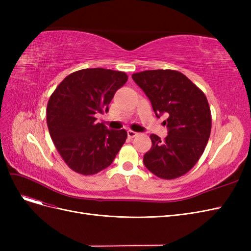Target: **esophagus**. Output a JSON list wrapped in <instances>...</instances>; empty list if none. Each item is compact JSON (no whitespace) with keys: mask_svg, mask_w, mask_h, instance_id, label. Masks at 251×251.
Masks as SVG:
<instances>
[{"mask_svg":"<svg viewBox=\"0 0 251 251\" xmlns=\"http://www.w3.org/2000/svg\"><path fill=\"white\" fill-rule=\"evenodd\" d=\"M138 135V133H136V132H134V131H132V130H128L127 131V136H128V138H134V137H136V136Z\"/></svg>","mask_w":251,"mask_h":251,"instance_id":"obj_1","label":"esophagus"}]
</instances>
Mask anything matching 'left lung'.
Returning a JSON list of instances; mask_svg holds the SVG:
<instances>
[{"mask_svg": "<svg viewBox=\"0 0 251 251\" xmlns=\"http://www.w3.org/2000/svg\"><path fill=\"white\" fill-rule=\"evenodd\" d=\"M143 90L169 135L161 140L151 134V148L143 156L146 168L155 176L172 180L191 171L202 156L211 130V113L203 91L176 70H147L132 75Z\"/></svg>", "mask_w": 251, "mask_h": 251, "instance_id": "1", "label": "left lung"}]
</instances>
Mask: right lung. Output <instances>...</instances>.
I'll use <instances>...</instances> for the list:
<instances>
[{
	"instance_id": "obj_1",
	"label": "right lung",
	"mask_w": 251,
	"mask_h": 251,
	"mask_svg": "<svg viewBox=\"0 0 251 251\" xmlns=\"http://www.w3.org/2000/svg\"><path fill=\"white\" fill-rule=\"evenodd\" d=\"M127 80L121 71L92 68L68 75L47 104V126L60 157L75 173L85 176L107 169L127 134L96 123V114L108 112L116 91Z\"/></svg>"
}]
</instances>
